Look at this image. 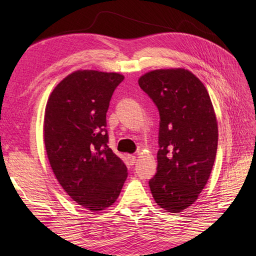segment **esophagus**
<instances>
[{
    "label": "esophagus",
    "mask_w": 256,
    "mask_h": 256,
    "mask_svg": "<svg viewBox=\"0 0 256 256\" xmlns=\"http://www.w3.org/2000/svg\"><path fill=\"white\" fill-rule=\"evenodd\" d=\"M128 162H130V164L133 165L134 162H135V160H136V156H134V155H128Z\"/></svg>",
    "instance_id": "esophagus-1"
}]
</instances>
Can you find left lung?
<instances>
[{
    "label": "left lung",
    "instance_id": "8db88e82",
    "mask_svg": "<svg viewBox=\"0 0 256 256\" xmlns=\"http://www.w3.org/2000/svg\"><path fill=\"white\" fill-rule=\"evenodd\" d=\"M138 84L160 111L157 172L148 182L160 208L178 214L208 182L218 148V122L206 86L184 68L146 72Z\"/></svg>",
    "mask_w": 256,
    "mask_h": 256
}]
</instances>
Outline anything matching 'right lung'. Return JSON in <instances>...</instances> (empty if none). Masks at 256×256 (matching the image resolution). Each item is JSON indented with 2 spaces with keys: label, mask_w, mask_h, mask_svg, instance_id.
Listing matches in <instances>:
<instances>
[{
  "label": "right lung",
  "mask_w": 256,
  "mask_h": 256,
  "mask_svg": "<svg viewBox=\"0 0 256 256\" xmlns=\"http://www.w3.org/2000/svg\"><path fill=\"white\" fill-rule=\"evenodd\" d=\"M124 76L77 70L48 98L44 142L58 182L74 201L92 212L111 206L128 177L123 160L108 146L106 112Z\"/></svg>",
  "instance_id": "right-lung-1"
}]
</instances>
